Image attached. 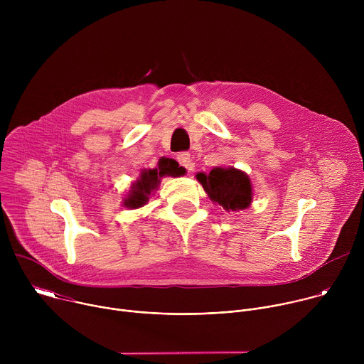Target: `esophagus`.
Masks as SVG:
<instances>
[{"instance_id":"1","label":"esophagus","mask_w":364,"mask_h":364,"mask_svg":"<svg viewBox=\"0 0 364 364\" xmlns=\"http://www.w3.org/2000/svg\"><path fill=\"white\" fill-rule=\"evenodd\" d=\"M177 161L180 163V166H183L184 168H187V170H191L193 168V161H191V159H190V154L188 152H180L178 155H177Z\"/></svg>"}]
</instances>
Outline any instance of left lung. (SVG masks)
Segmentation results:
<instances>
[{
  "instance_id": "1",
  "label": "left lung",
  "mask_w": 364,
  "mask_h": 364,
  "mask_svg": "<svg viewBox=\"0 0 364 364\" xmlns=\"http://www.w3.org/2000/svg\"><path fill=\"white\" fill-rule=\"evenodd\" d=\"M197 181L207 196L226 212H240L247 209L253 198L252 181L249 176L235 167H215L209 174L197 173Z\"/></svg>"
}]
</instances>
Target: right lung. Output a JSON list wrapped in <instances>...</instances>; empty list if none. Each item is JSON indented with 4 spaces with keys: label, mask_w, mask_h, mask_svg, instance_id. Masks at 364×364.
I'll use <instances>...</instances> for the list:
<instances>
[{
    "label": "right lung",
    "mask_w": 364,
    "mask_h": 364,
    "mask_svg": "<svg viewBox=\"0 0 364 364\" xmlns=\"http://www.w3.org/2000/svg\"><path fill=\"white\" fill-rule=\"evenodd\" d=\"M186 174V168L180 167L178 163L173 159L161 157L159 160L157 168H144L141 170L136 181L131 183L128 194L124 198V205L127 209H139L149 200V196L159 190L161 178L164 177H181Z\"/></svg>",
    "instance_id": "1"
}]
</instances>
